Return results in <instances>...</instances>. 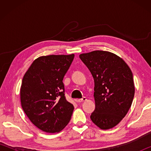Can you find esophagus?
Masks as SVG:
<instances>
[{"label": "esophagus", "mask_w": 151, "mask_h": 151, "mask_svg": "<svg viewBox=\"0 0 151 151\" xmlns=\"http://www.w3.org/2000/svg\"><path fill=\"white\" fill-rule=\"evenodd\" d=\"M86 101V97H83L82 99H78V100H76V102H78V103H82V102H84Z\"/></svg>", "instance_id": "34e87169"}]
</instances>
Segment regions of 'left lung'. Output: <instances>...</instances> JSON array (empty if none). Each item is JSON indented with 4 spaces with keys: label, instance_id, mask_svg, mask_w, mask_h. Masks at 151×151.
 Listing matches in <instances>:
<instances>
[{
    "label": "left lung",
    "instance_id": "obj_1",
    "mask_svg": "<svg viewBox=\"0 0 151 151\" xmlns=\"http://www.w3.org/2000/svg\"><path fill=\"white\" fill-rule=\"evenodd\" d=\"M94 81L95 109L91 119L101 129L118 124L131 107L134 95L133 76L127 63L113 53L94 50L79 55Z\"/></svg>",
    "mask_w": 151,
    "mask_h": 151
}]
</instances>
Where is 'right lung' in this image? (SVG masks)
<instances>
[{
    "instance_id": "right-lung-1",
    "label": "right lung",
    "mask_w": 151,
    "mask_h": 151,
    "mask_svg": "<svg viewBox=\"0 0 151 151\" xmlns=\"http://www.w3.org/2000/svg\"><path fill=\"white\" fill-rule=\"evenodd\" d=\"M75 55L43 56L33 61L20 88L22 108L41 131L55 133L70 121L74 106L65 96L63 78Z\"/></svg>"
}]
</instances>
